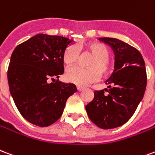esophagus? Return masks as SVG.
Returning <instances> with one entry per match:
<instances>
[{
	"instance_id": "1",
	"label": "esophagus",
	"mask_w": 155,
	"mask_h": 155,
	"mask_svg": "<svg viewBox=\"0 0 155 155\" xmlns=\"http://www.w3.org/2000/svg\"><path fill=\"white\" fill-rule=\"evenodd\" d=\"M77 88H78V90L79 91H82L83 89H84V87H80V86H78V87H77Z\"/></svg>"
}]
</instances>
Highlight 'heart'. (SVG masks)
Returning a JSON list of instances; mask_svg holds the SVG:
<instances>
[{
    "mask_svg": "<svg viewBox=\"0 0 155 155\" xmlns=\"http://www.w3.org/2000/svg\"><path fill=\"white\" fill-rule=\"evenodd\" d=\"M83 48L94 55L88 63L90 68L71 67L66 70L65 73V79L68 82L80 87H84L91 82H96L100 78V73L101 75H107L112 68L111 63L108 59L110 51L106 45L101 43H90L84 45ZM78 57V48L75 45H68L64 49L63 60L67 65L75 64Z\"/></svg>",
    "mask_w": 155,
    "mask_h": 155,
    "instance_id": "b5f03b06",
    "label": "heart"
}]
</instances>
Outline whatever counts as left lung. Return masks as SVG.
Masks as SVG:
<instances>
[{
    "instance_id": "left-lung-1",
    "label": "left lung",
    "mask_w": 155,
    "mask_h": 155,
    "mask_svg": "<svg viewBox=\"0 0 155 155\" xmlns=\"http://www.w3.org/2000/svg\"><path fill=\"white\" fill-rule=\"evenodd\" d=\"M98 39L112 48L115 69L106 81L109 89L94 91L86 110L98 127L113 129L127 122L143 99L147 84L145 64L140 53L131 45L115 38Z\"/></svg>"
}]
</instances>
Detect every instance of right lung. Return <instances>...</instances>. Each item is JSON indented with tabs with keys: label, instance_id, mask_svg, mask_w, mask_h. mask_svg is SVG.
I'll use <instances>...</instances> for the list:
<instances>
[{
	"label": "right lung",
	"instance_id": "add662e5",
	"mask_svg": "<svg viewBox=\"0 0 155 155\" xmlns=\"http://www.w3.org/2000/svg\"><path fill=\"white\" fill-rule=\"evenodd\" d=\"M73 41L38 34L18 45L11 54L7 72L10 92L29 122L41 127L56 122L68 98L78 91L73 83L54 79L64 73L63 54ZM49 79L54 82L48 83Z\"/></svg>",
	"mask_w": 155,
	"mask_h": 155
}]
</instances>
